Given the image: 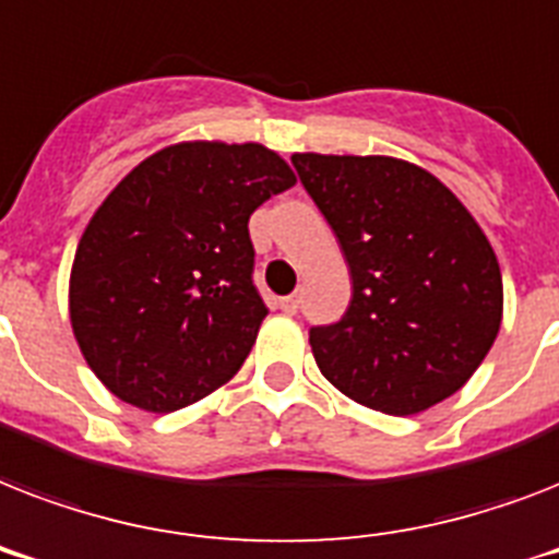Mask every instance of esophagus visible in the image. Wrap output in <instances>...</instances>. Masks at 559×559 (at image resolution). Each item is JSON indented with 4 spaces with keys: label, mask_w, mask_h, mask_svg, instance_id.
<instances>
[{
    "label": "esophagus",
    "mask_w": 559,
    "mask_h": 559,
    "mask_svg": "<svg viewBox=\"0 0 559 559\" xmlns=\"http://www.w3.org/2000/svg\"><path fill=\"white\" fill-rule=\"evenodd\" d=\"M278 305H281V310H284V313L293 316V313H298V305H301V298H298V296H287V298H281Z\"/></svg>",
    "instance_id": "obj_1"
}]
</instances>
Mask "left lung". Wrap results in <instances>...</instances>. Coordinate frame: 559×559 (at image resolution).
Segmentation results:
<instances>
[{"label":"left lung","mask_w":559,"mask_h":559,"mask_svg":"<svg viewBox=\"0 0 559 559\" xmlns=\"http://www.w3.org/2000/svg\"><path fill=\"white\" fill-rule=\"evenodd\" d=\"M293 165L354 281L340 322L310 328L319 371L385 415L455 394L502 324V272L473 214L403 159L296 153Z\"/></svg>","instance_id":"left-lung-1"}]
</instances>
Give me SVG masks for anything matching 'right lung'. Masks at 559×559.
I'll return each mask as SVG.
<instances>
[{"label":"right lung","instance_id":"obj_1","mask_svg":"<svg viewBox=\"0 0 559 559\" xmlns=\"http://www.w3.org/2000/svg\"><path fill=\"white\" fill-rule=\"evenodd\" d=\"M293 186L263 144L186 142L100 202L74 252L69 316L118 400L177 412L240 371L270 313L252 281L249 217Z\"/></svg>","mask_w":559,"mask_h":559}]
</instances>
